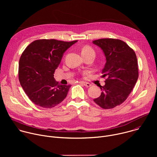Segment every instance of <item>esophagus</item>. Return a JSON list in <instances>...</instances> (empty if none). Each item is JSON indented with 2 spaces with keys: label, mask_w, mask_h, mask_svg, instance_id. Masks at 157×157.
Wrapping results in <instances>:
<instances>
[{
  "label": "esophagus",
  "mask_w": 157,
  "mask_h": 157,
  "mask_svg": "<svg viewBox=\"0 0 157 157\" xmlns=\"http://www.w3.org/2000/svg\"><path fill=\"white\" fill-rule=\"evenodd\" d=\"M80 84H82V85L86 86V87H90L91 86V84L89 82H84V81H79V82Z\"/></svg>",
  "instance_id": "34e87169"
}]
</instances>
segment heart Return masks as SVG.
Here are the masks:
<instances>
[{"mask_svg": "<svg viewBox=\"0 0 157 157\" xmlns=\"http://www.w3.org/2000/svg\"><path fill=\"white\" fill-rule=\"evenodd\" d=\"M91 53L94 55V52L92 48H91L90 47H85L84 48H82L81 53Z\"/></svg>", "mask_w": 157, "mask_h": 157, "instance_id": "1", "label": "heart"}]
</instances>
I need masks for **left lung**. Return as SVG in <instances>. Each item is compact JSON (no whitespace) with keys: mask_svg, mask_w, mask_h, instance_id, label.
Wrapping results in <instances>:
<instances>
[{"mask_svg":"<svg viewBox=\"0 0 157 157\" xmlns=\"http://www.w3.org/2000/svg\"><path fill=\"white\" fill-rule=\"evenodd\" d=\"M103 52L106 63L102 70L107 78L100 86L101 96L94 101L103 109L114 108L123 103L135 86L139 78L136 55L124 41L113 38L93 41Z\"/></svg>","mask_w":157,"mask_h":157,"instance_id":"8db88e82","label":"left lung"}]
</instances>
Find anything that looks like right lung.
I'll return each mask as SVG.
<instances>
[{"instance_id":"1","label":"right lung","mask_w":157,"mask_h":157,"mask_svg":"<svg viewBox=\"0 0 157 157\" xmlns=\"http://www.w3.org/2000/svg\"><path fill=\"white\" fill-rule=\"evenodd\" d=\"M77 41L38 40L30 43L21 54L19 81L29 99L36 105L52 108L66 98L71 85L59 84L53 74L64 53Z\"/></svg>"}]
</instances>
